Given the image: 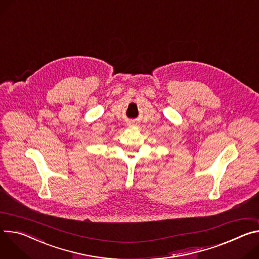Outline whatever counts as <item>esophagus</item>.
<instances>
[{"label":"esophagus","instance_id":"34e87169","mask_svg":"<svg viewBox=\"0 0 259 259\" xmlns=\"http://www.w3.org/2000/svg\"><path fill=\"white\" fill-rule=\"evenodd\" d=\"M129 126H135L136 125V123L135 122H129V124H128Z\"/></svg>","mask_w":259,"mask_h":259}]
</instances>
